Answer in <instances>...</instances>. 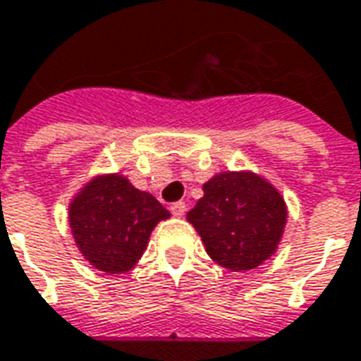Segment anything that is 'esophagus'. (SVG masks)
<instances>
[{"label": "esophagus", "instance_id": "esophagus-1", "mask_svg": "<svg viewBox=\"0 0 361 361\" xmlns=\"http://www.w3.org/2000/svg\"><path fill=\"white\" fill-rule=\"evenodd\" d=\"M185 209H188V205H185L183 201H176V203L170 205V211H172L173 216H181L183 213H185Z\"/></svg>", "mask_w": 361, "mask_h": 361}]
</instances>
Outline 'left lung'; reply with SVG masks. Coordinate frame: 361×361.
Masks as SVG:
<instances>
[{"mask_svg":"<svg viewBox=\"0 0 361 361\" xmlns=\"http://www.w3.org/2000/svg\"><path fill=\"white\" fill-rule=\"evenodd\" d=\"M203 191L188 221L219 266L252 269L276 252L287 209L271 183L252 172H223L207 181Z\"/></svg>","mask_w":361,"mask_h":361,"instance_id":"1","label":"left lung"}]
</instances>
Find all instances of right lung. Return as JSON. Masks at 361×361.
<instances>
[{"instance_id": "add662e5", "label": "right lung", "mask_w": 361, "mask_h": 361, "mask_svg": "<svg viewBox=\"0 0 361 361\" xmlns=\"http://www.w3.org/2000/svg\"><path fill=\"white\" fill-rule=\"evenodd\" d=\"M168 209L123 176L95 178L70 203V226L84 258L102 271H128Z\"/></svg>"}]
</instances>
